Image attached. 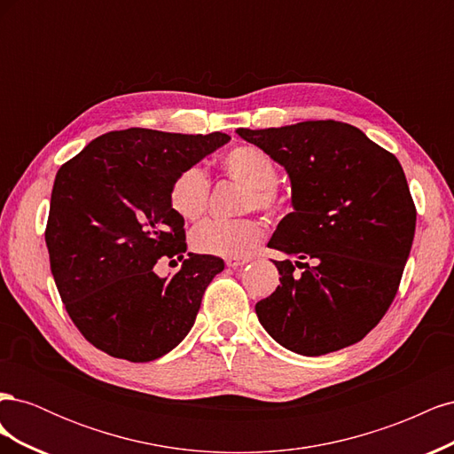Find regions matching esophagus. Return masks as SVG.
Masks as SVG:
<instances>
[{
  "label": "esophagus",
  "mask_w": 454,
  "mask_h": 454,
  "mask_svg": "<svg viewBox=\"0 0 454 454\" xmlns=\"http://www.w3.org/2000/svg\"><path fill=\"white\" fill-rule=\"evenodd\" d=\"M225 263H227V267H231V269H239V267L248 263V257H227Z\"/></svg>",
  "instance_id": "34e87169"
}]
</instances>
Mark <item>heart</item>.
<instances>
[{
  "label": "heart",
  "mask_w": 454,
  "mask_h": 454,
  "mask_svg": "<svg viewBox=\"0 0 454 454\" xmlns=\"http://www.w3.org/2000/svg\"><path fill=\"white\" fill-rule=\"evenodd\" d=\"M223 172L246 187L240 210H265L277 208L278 170L274 160L255 145H237L222 157ZM210 184L208 176L200 167H187L177 174L168 191L172 210L184 219H197L208 206ZM265 237V227L259 219H206L189 235V242L199 254L240 257L248 254L254 246Z\"/></svg>",
  "instance_id": "b5f03b06"
}]
</instances>
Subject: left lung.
<instances>
[{"label":"left lung","instance_id":"left-lung-1","mask_svg":"<svg viewBox=\"0 0 454 454\" xmlns=\"http://www.w3.org/2000/svg\"><path fill=\"white\" fill-rule=\"evenodd\" d=\"M237 134L292 182L294 212L269 248L297 261H274L280 286L255 305L261 325L303 356L362 340L392 305L415 237L417 208L400 160L339 121ZM295 266L306 270L297 275Z\"/></svg>","mask_w":454,"mask_h":454}]
</instances>
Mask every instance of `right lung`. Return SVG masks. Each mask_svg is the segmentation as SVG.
I'll use <instances>...</instances> for the list:
<instances>
[{"label":"right lung","mask_w":454,"mask_h":454,"mask_svg":"<svg viewBox=\"0 0 454 454\" xmlns=\"http://www.w3.org/2000/svg\"><path fill=\"white\" fill-rule=\"evenodd\" d=\"M229 140L223 132L115 130L60 167L45 229L51 272L72 322L96 348L151 362L193 327L223 259L187 254L172 279L153 267L162 254L187 252L184 217L168 200L172 180Z\"/></svg>","instance_id":"1"}]
</instances>
